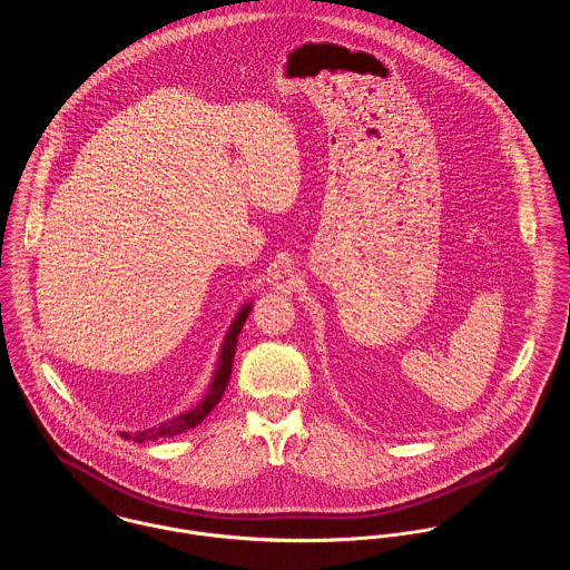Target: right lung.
Instances as JSON below:
<instances>
[{
    "mask_svg": "<svg viewBox=\"0 0 570 570\" xmlns=\"http://www.w3.org/2000/svg\"><path fill=\"white\" fill-rule=\"evenodd\" d=\"M254 304H245L240 308V313L234 318V323L229 325L227 334H225V341L220 345V354H218V361H216V370H214V376L212 382L203 395V400L191 406L190 411L159 424V426H153V429H146V431H135V433H120L122 440H132V442L141 443L148 442V440H159V438H175V435H181L186 431H190L194 426H198L209 413L212 409L220 402L229 379H232V367H234V354H236V343H238V334L247 321V316L252 313Z\"/></svg>",
    "mask_w": 570,
    "mask_h": 570,
    "instance_id": "add662e5",
    "label": "right lung"
}]
</instances>
